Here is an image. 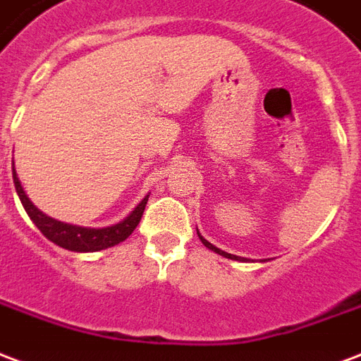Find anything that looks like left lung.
Returning <instances> with one entry per match:
<instances>
[{"mask_svg":"<svg viewBox=\"0 0 361 361\" xmlns=\"http://www.w3.org/2000/svg\"><path fill=\"white\" fill-rule=\"evenodd\" d=\"M197 235H200V240H202L203 245H205V247H207V249H211V251H215V253L222 255V257H226V259H232V261H245L243 257H235V255H230V253H226V251H222V249L215 247V245H213V243L207 242V240H205V238H203V235L200 234V232H197Z\"/></svg>","mask_w":361,"mask_h":361,"instance_id":"1","label":"left lung"}]
</instances>
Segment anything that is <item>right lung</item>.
<instances>
[{
    "mask_svg": "<svg viewBox=\"0 0 361 361\" xmlns=\"http://www.w3.org/2000/svg\"><path fill=\"white\" fill-rule=\"evenodd\" d=\"M13 183H15L16 194L23 202L24 209L28 213V216L34 221L37 228L42 230V234L56 243L59 247L68 249V251H78V253H87V251H100V249L114 247L119 242L127 240L133 234V230L137 228V224L140 222V216L145 213L146 202L148 196L135 207L131 215L123 219L114 226H106V228H83V226H75V224H66V222L55 221L51 216L43 215L42 211L37 209L34 203L30 202L28 196L24 194L20 180L16 177V171L13 169Z\"/></svg>",
    "mask_w": 361,
    "mask_h": 361,
    "instance_id": "right-lung-1",
    "label": "right lung"
}]
</instances>
